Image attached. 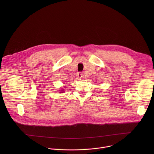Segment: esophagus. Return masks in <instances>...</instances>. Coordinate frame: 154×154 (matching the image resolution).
Here are the masks:
<instances>
[{"label": "esophagus", "instance_id": "obj_1", "mask_svg": "<svg viewBox=\"0 0 154 154\" xmlns=\"http://www.w3.org/2000/svg\"><path fill=\"white\" fill-rule=\"evenodd\" d=\"M77 77L79 79H82V78H83V74L81 72H79L77 73Z\"/></svg>", "mask_w": 154, "mask_h": 154}]
</instances>
